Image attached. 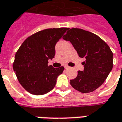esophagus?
<instances>
[{"instance_id":"obj_1","label":"esophagus","mask_w":122,"mask_h":122,"mask_svg":"<svg viewBox=\"0 0 122 122\" xmlns=\"http://www.w3.org/2000/svg\"><path fill=\"white\" fill-rule=\"evenodd\" d=\"M69 67L68 66V65H65V69H69Z\"/></svg>"}]
</instances>
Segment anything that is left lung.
I'll use <instances>...</instances> for the list:
<instances>
[{"label":"left lung","mask_w":122,"mask_h":122,"mask_svg":"<svg viewBox=\"0 0 122 122\" xmlns=\"http://www.w3.org/2000/svg\"><path fill=\"white\" fill-rule=\"evenodd\" d=\"M76 51L80 57H85L83 71H79L70 84L82 93H88L100 86L113 67V53L110 47L97 35L79 28L70 29L63 36Z\"/></svg>","instance_id":"obj_1"}]
</instances>
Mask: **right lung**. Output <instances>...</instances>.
<instances>
[{
    "mask_svg": "<svg viewBox=\"0 0 122 122\" xmlns=\"http://www.w3.org/2000/svg\"><path fill=\"white\" fill-rule=\"evenodd\" d=\"M67 28L40 31L25 40L16 53L13 69L20 85L30 93L42 95L53 89L63 67L54 68L48 60L54 58L55 45Z\"/></svg>",
    "mask_w": 122,
    "mask_h": 122,
    "instance_id": "add662e5",
    "label": "right lung"
}]
</instances>
